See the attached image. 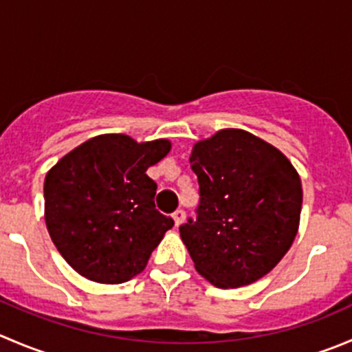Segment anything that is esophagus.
<instances>
[{
  "instance_id": "obj_1",
  "label": "esophagus",
  "mask_w": 352,
  "mask_h": 352,
  "mask_svg": "<svg viewBox=\"0 0 352 352\" xmlns=\"http://www.w3.org/2000/svg\"><path fill=\"white\" fill-rule=\"evenodd\" d=\"M184 220H186V213H184V210H177L175 213H173V221H175V227H180V225L184 223Z\"/></svg>"
}]
</instances>
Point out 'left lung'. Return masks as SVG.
<instances>
[{
  "mask_svg": "<svg viewBox=\"0 0 352 352\" xmlns=\"http://www.w3.org/2000/svg\"><path fill=\"white\" fill-rule=\"evenodd\" d=\"M189 162L201 201L196 220L180 227V239L197 274L220 289L270 274L299 230L302 186L294 165L242 129L197 141Z\"/></svg>",
  "mask_w": 352,
  "mask_h": 352,
  "instance_id": "left-lung-1",
  "label": "left lung"
}]
</instances>
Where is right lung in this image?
Here are the masks:
<instances>
[{
	"label": "right lung",
	"mask_w": 352,
	"mask_h": 352,
	"mask_svg": "<svg viewBox=\"0 0 352 352\" xmlns=\"http://www.w3.org/2000/svg\"><path fill=\"white\" fill-rule=\"evenodd\" d=\"M172 149L168 139L138 142L101 134L58 160L44 179V221L65 261L87 280L122 284L141 274L173 227L155 206L146 170Z\"/></svg>",
	"instance_id": "add662e5"
}]
</instances>
